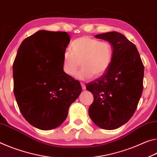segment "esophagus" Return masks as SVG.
I'll use <instances>...</instances> for the list:
<instances>
[{"label": "esophagus", "instance_id": "34e87169", "mask_svg": "<svg viewBox=\"0 0 157 157\" xmlns=\"http://www.w3.org/2000/svg\"><path fill=\"white\" fill-rule=\"evenodd\" d=\"M81 85L82 88H83V90L86 89V85H85V83H82V82H81Z\"/></svg>", "mask_w": 157, "mask_h": 157}]
</instances>
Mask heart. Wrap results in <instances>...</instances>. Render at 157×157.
<instances>
[{
    "label": "heart",
    "instance_id": "obj_1",
    "mask_svg": "<svg viewBox=\"0 0 157 157\" xmlns=\"http://www.w3.org/2000/svg\"><path fill=\"white\" fill-rule=\"evenodd\" d=\"M112 45L106 41H101L83 36L76 38L70 44V51L63 54V70L66 74L74 76L81 65V69L76 78L87 80L99 77L109 69L113 61Z\"/></svg>",
    "mask_w": 157,
    "mask_h": 157
}]
</instances>
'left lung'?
I'll list each match as a JSON object with an SVG mask.
<instances>
[{"label":"left lung","instance_id":"left-lung-1","mask_svg":"<svg viewBox=\"0 0 157 157\" xmlns=\"http://www.w3.org/2000/svg\"><path fill=\"white\" fill-rule=\"evenodd\" d=\"M111 44L113 51L109 69L86 85L94 101L88 113L104 129H115L129 121L136 110L143 89L144 65L134 44L117 32L95 35Z\"/></svg>","mask_w":157,"mask_h":157}]
</instances>
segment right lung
I'll list each match as a JSON object with an SVG mask.
<instances>
[{
	"instance_id": "right-lung-1",
	"label": "right lung",
	"mask_w": 157,
	"mask_h": 157,
	"mask_svg": "<svg viewBox=\"0 0 157 157\" xmlns=\"http://www.w3.org/2000/svg\"><path fill=\"white\" fill-rule=\"evenodd\" d=\"M70 42L66 32L40 30L23 41L13 63L14 92L23 116L42 130L60 126L81 92L78 81L63 70Z\"/></svg>"
}]
</instances>
